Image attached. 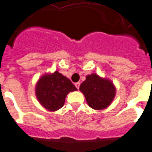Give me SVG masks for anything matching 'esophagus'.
I'll use <instances>...</instances> for the list:
<instances>
[{
	"label": "esophagus",
	"instance_id": "1",
	"mask_svg": "<svg viewBox=\"0 0 152 152\" xmlns=\"http://www.w3.org/2000/svg\"><path fill=\"white\" fill-rule=\"evenodd\" d=\"M80 83L79 82H77V83H75V87H76V88H77V89L78 90L79 89V88H80Z\"/></svg>",
	"mask_w": 152,
	"mask_h": 152
}]
</instances>
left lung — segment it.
<instances>
[{
  "label": "left lung",
  "instance_id": "left-lung-1",
  "mask_svg": "<svg viewBox=\"0 0 152 152\" xmlns=\"http://www.w3.org/2000/svg\"><path fill=\"white\" fill-rule=\"evenodd\" d=\"M79 89L85 96L88 105L94 110L107 108L116 94L112 82L102 79L96 74L88 75Z\"/></svg>",
  "mask_w": 152,
  "mask_h": 152
}]
</instances>
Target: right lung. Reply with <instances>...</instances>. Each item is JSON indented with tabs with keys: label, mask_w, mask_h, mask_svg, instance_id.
<instances>
[{
	"label": "right lung",
	"mask_w": 152,
	"mask_h": 152,
	"mask_svg": "<svg viewBox=\"0 0 152 152\" xmlns=\"http://www.w3.org/2000/svg\"><path fill=\"white\" fill-rule=\"evenodd\" d=\"M77 88L66 77L58 72L44 75L39 79L36 94L39 103L50 111H56L63 107L67 94Z\"/></svg>",
	"instance_id": "obj_1"
}]
</instances>
